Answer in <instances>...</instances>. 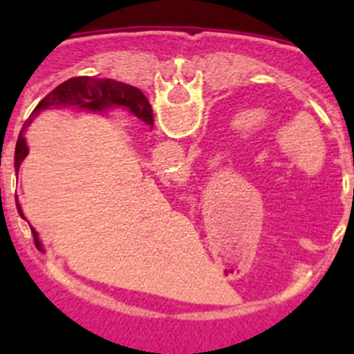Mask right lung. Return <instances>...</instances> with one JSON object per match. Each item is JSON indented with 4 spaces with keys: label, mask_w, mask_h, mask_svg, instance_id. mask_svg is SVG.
<instances>
[{
    "label": "right lung",
    "mask_w": 354,
    "mask_h": 354,
    "mask_svg": "<svg viewBox=\"0 0 354 354\" xmlns=\"http://www.w3.org/2000/svg\"><path fill=\"white\" fill-rule=\"evenodd\" d=\"M48 108H77L81 111H93V113H106L109 109L120 108L127 109L131 115L138 117L143 120L147 126H154V118H152V108H150L147 97L143 95L142 90L131 84L120 83L115 80H101V77H92V76H80V77H71V80L64 81L58 84L51 93L44 97L42 101L37 104V108L31 111L30 118L24 122L23 131L26 129L31 124L33 117ZM23 131L19 134L17 145H15V170L19 171L21 162L28 156V145L26 140L23 136ZM17 211L23 214L21 205H19L17 198ZM35 245H40L39 234L37 230L30 225Z\"/></svg>",
    "instance_id": "right-lung-1"
}]
</instances>
